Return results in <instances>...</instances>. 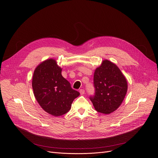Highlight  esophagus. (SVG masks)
I'll use <instances>...</instances> for the list:
<instances>
[{"label": "esophagus", "instance_id": "34e87169", "mask_svg": "<svg viewBox=\"0 0 158 158\" xmlns=\"http://www.w3.org/2000/svg\"><path fill=\"white\" fill-rule=\"evenodd\" d=\"M79 92H80L81 95H83L85 93V90H84V89H80L79 90Z\"/></svg>", "mask_w": 158, "mask_h": 158}]
</instances>
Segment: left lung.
I'll list each match as a JSON object with an SVG mask.
<instances>
[{
	"instance_id": "8db88e82",
	"label": "left lung",
	"mask_w": 158,
	"mask_h": 158,
	"mask_svg": "<svg viewBox=\"0 0 158 158\" xmlns=\"http://www.w3.org/2000/svg\"><path fill=\"white\" fill-rule=\"evenodd\" d=\"M95 94L90 97L95 109L100 113L109 114L122 104L127 92L125 77L116 64L104 60L94 75Z\"/></svg>"
}]
</instances>
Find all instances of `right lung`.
<instances>
[{
    "label": "right lung",
    "instance_id": "obj_1",
    "mask_svg": "<svg viewBox=\"0 0 158 158\" xmlns=\"http://www.w3.org/2000/svg\"><path fill=\"white\" fill-rule=\"evenodd\" d=\"M61 71L56 60L48 59L36 68L32 79L37 102L45 112L55 117L68 112L73 100L80 95L71 88Z\"/></svg>",
    "mask_w": 158,
    "mask_h": 158
}]
</instances>
